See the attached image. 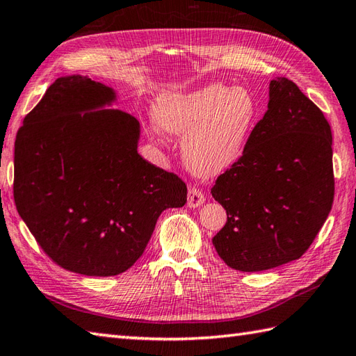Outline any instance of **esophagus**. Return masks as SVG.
<instances>
[{"instance_id": "34e87169", "label": "esophagus", "mask_w": 356, "mask_h": 356, "mask_svg": "<svg viewBox=\"0 0 356 356\" xmlns=\"http://www.w3.org/2000/svg\"><path fill=\"white\" fill-rule=\"evenodd\" d=\"M203 202H205V195H203V193L199 191L197 188L193 186L188 190V208H197Z\"/></svg>"}]
</instances>
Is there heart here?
<instances>
[{
	"mask_svg": "<svg viewBox=\"0 0 356 356\" xmlns=\"http://www.w3.org/2000/svg\"><path fill=\"white\" fill-rule=\"evenodd\" d=\"M259 115L251 90L222 82L191 92L162 93L153 107L161 130L184 136L182 157L200 177L220 176L237 163Z\"/></svg>",
	"mask_w": 356,
	"mask_h": 356,
	"instance_id": "obj_1",
	"label": "heart"
}]
</instances>
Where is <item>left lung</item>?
Wrapping results in <instances>:
<instances>
[{
	"label": "left lung",
	"instance_id": "left-lung-1",
	"mask_svg": "<svg viewBox=\"0 0 356 356\" xmlns=\"http://www.w3.org/2000/svg\"><path fill=\"white\" fill-rule=\"evenodd\" d=\"M211 194L228 214L213 245L229 268L260 272L307 251L334 202L332 131L292 81H270L268 111Z\"/></svg>",
	"mask_w": 356,
	"mask_h": 356
}]
</instances>
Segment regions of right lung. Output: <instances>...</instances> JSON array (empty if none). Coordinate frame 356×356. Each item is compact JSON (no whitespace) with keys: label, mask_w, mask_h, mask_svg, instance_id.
Listing matches in <instances>:
<instances>
[{"label":"right lung","mask_w":356,"mask_h":356,"mask_svg":"<svg viewBox=\"0 0 356 356\" xmlns=\"http://www.w3.org/2000/svg\"><path fill=\"white\" fill-rule=\"evenodd\" d=\"M116 102L111 87L61 76L15 140L21 218L53 261L88 277L130 269L159 216L186 203L182 180L138 153L140 124Z\"/></svg>","instance_id":"1"}]
</instances>
